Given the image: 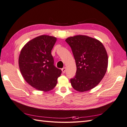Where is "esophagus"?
Listing matches in <instances>:
<instances>
[{"mask_svg":"<svg viewBox=\"0 0 127 127\" xmlns=\"http://www.w3.org/2000/svg\"><path fill=\"white\" fill-rule=\"evenodd\" d=\"M62 72H63V73H64L66 72V67H64L63 68H62Z\"/></svg>","mask_w":127,"mask_h":127,"instance_id":"obj_1","label":"esophagus"}]
</instances>
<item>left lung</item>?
I'll use <instances>...</instances> for the list:
<instances>
[{"label":"left lung","mask_w":127,"mask_h":127,"mask_svg":"<svg viewBox=\"0 0 127 127\" xmlns=\"http://www.w3.org/2000/svg\"><path fill=\"white\" fill-rule=\"evenodd\" d=\"M65 41L72 49L76 72L70 81L73 88L80 92L96 87L103 79L108 67V55L103 45L86 35L69 37Z\"/></svg>","instance_id":"1"}]
</instances>
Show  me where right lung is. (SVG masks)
<instances>
[{"label":"right lung","instance_id":"add662e5","mask_svg":"<svg viewBox=\"0 0 127 127\" xmlns=\"http://www.w3.org/2000/svg\"><path fill=\"white\" fill-rule=\"evenodd\" d=\"M55 37L42 35L32 39L21 49L19 57L20 72L25 81L37 90L53 89L62 71L54 66L51 51Z\"/></svg>","mask_w":127,"mask_h":127}]
</instances>
